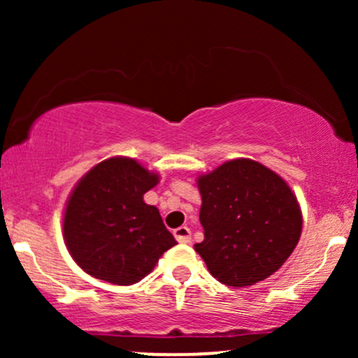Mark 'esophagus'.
<instances>
[{"label": "esophagus", "mask_w": 358, "mask_h": 358, "mask_svg": "<svg viewBox=\"0 0 358 358\" xmlns=\"http://www.w3.org/2000/svg\"><path fill=\"white\" fill-rule=\"evenodd\" d=\"M173 236H175V239L180 242V244H188V242L192 241V232L187 225H182V227L175 229Z\"/></svg>", "instance_id": "34e87169"}]
</instances>
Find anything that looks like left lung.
Here are the masks:
<instances>
[{
	"label": "left lung",
	"mask_w": 358,
	"mask_h": 358,
	"mask_svg": "<svg viewBox=\"0 0 358 358\" xmlns=\"http://www.w3.org/2000/svg\"><path fill=\"white\" fill-rule=\"evenodd\" d=\"M205 239L195 244L208 271L227 286H252L276 273L301 236L296 195L273 170L231 159L199 176Z\"/></svg>",
	"instance_id": "left-lung-1"
}]
</instances>
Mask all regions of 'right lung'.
Instances as JSON below:
<instances>
[{"instance_id": "1", "label": "right lung", "mask_w": 358, "mask_h": 358, "mask_svg": "<svg viewBox=\"0 0 358 358\" xmlns=\"http://www.w3.org/2000/svg\"><path fill=\"white\" fill-rule=\"evenodd\" d=\"M159 176L133 158H109L89 170L67 200L64 241L92 278L129 286L150 274L176 244L155 205L143 195Z\"/></svg>"}]
</instances>
